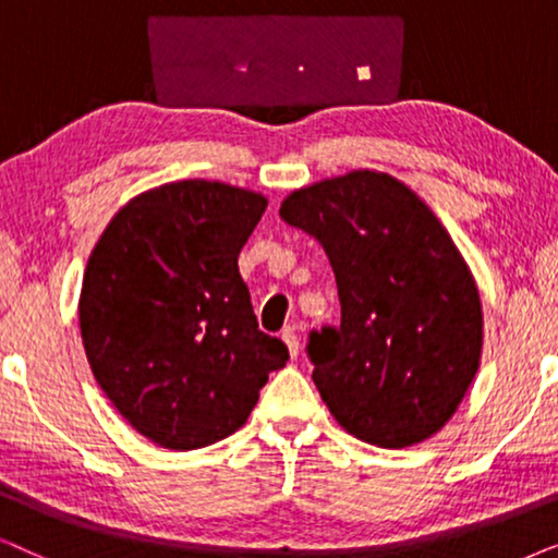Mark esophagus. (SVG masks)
Segmentation results:
<instances>
[{"label":"esophagus","instance_id":"obj_1","mask_svg":"<svg viewBox=\"0 0 558 558\" xmlns=\"http://www.w3.org/2000/svg\"><path fill=\"white\" fill-rule=\"evenodd\" d=\"M281 340H284L289 355H292V357L300 355V340H296L294 327H284V330H281Z\"/></svg>","mask_w":558,"mask_h":558}]
</instances>
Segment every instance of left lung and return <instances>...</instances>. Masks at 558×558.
Here are the masks:
<instances>
[{"instance_id":"obj_1","label":"left lung","mask_w":558,"mask_h":558,"mask_svg":"<svg viewBox=\"0 0 558 558\" xmlns=\"http://www.w3.org/2000/svg\"><path fill=\"white\" fill-rule=\"evenodd\" d=\"M279 216L323 243L340 327L310 332L319 396L342 429L401 449L429 439L480 368L483 304L429 205L401 180L353 170L284 197Z\"/></svg>"}]
</instances>
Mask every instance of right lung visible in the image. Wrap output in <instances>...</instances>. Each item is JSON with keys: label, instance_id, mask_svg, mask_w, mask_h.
<instances>
[{"label": "right lung", "instance_id": "add662e5", "mask_svg": "<svg viewBox=\"0 0 558 558\" xmlns=\"http://www.w3.org/2000/svg\"><path fill=\"white\" fill-rule=\"evenodd\" d=\"M269 201L216 180L136 195L83 274L86 357L142 437L190 452L239 432L289 350L258 330L239 254Z\"/></svg>", "mask_w": 558, "mask_h": 558}]
</instances>
